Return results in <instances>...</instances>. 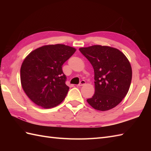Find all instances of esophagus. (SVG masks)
I'll use <instances>...</instances> for the list:
<instances>
[{
	"mask_svg": "<svg viewBox=\"0 0 151 151\" xmlns=\"http://www.w3.org/2000/svg\"><path fill=\"white\" fill-rule=\"evenodd\" d=\"M85 84H86V81H84V80H82V81H81V82L79 83V84L78 86H84Z\"/></svg>",
	"mask_w": 151,
	"mask_h": 151,
	"instance_id": "34e87169",
	"label": "esophagus"
}]
</instances>
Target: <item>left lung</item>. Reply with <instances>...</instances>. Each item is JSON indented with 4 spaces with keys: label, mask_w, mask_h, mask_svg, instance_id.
Wrapping results in <instances>:
<instances>
[{
    "label": "left lung",
    "mask_w": 151,
    "mask_h": 151,
    "mask_svg": "<svg viewBox=\"0 0 151 151\" xmlns=\"http://www.w3.org/2000/svg\"><path fill=\"white\" fill-rule=\"evenodd\" d=\"M79 50L94 69L95 91L87 102L97 110L114 108L129 90L132 72L129 60L119 50L108 46L93 45Z\"/></svg>",
    "instance_id": "8db88e82"
}]
</instances>
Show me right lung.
Masks as SVG:
<instances>
[{"label": "right lung", "mask_w": 151, "mask_h": 151, "mask_svg": "<svg viewBox=\"0 0 151 151\" xmlns=\"http://www.w3.org/2000/svg\"><path fill=\"white\" fill-rule=\"evenodd\" d=\"M75 48L62 44L41 47L31 52L21 67V82L30 100L43 108L62 102L69 88L62 65L75 52Z\"/></svg>", "instance_id": "add662e5"}]
</instances>
